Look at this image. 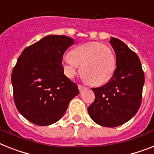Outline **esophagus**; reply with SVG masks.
I'll list each match as a JSON object with an SVG mask.
<instances>
[{"label":"esophagus","mask_w":154,"mask_h":154,"mask_svg":"<svg viewBox=\"0 0 154 154\" xmlns=\"http://www.w3.org/2000/svg\"><path fill=\"white\" fill-rule=\"evenodd\" d=\"M78 89H79L80 92H82L83 90L86 89V87L85 85H78Z\"/></svg>","instance_id":"obj_1"}]
</instances>
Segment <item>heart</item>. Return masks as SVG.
Wrapping results in <instances>:
<instances>
[{"label":"heart","mask_w":154,"mask_h":154,"mask_svg":"<svg viewBox=\"0 0 154 154\" xmlns=\"http://www.w3.org/2000/svg\"><path fill=\"white\" fill-rule=\"evenodd\" d=\"M81 66V76L93 85L107 83L113 77L116 58L112 49L99 42H89L75 47L62 59V66L69 77L76 74Z\"/></svg>","instance_id":"1"}]
</instances>
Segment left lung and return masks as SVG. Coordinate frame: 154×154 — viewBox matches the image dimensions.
Instances as JSON below:
<instances>
[{
    "label": "left lung",
    "mask_w": 154,
    "mask_h": 154,
    "mask_svg": "<svg viewBox=\"0 0 154 154\" xmlns=\"http://www.w3.org/2000/svg\"><path fill=\"white\" fill-rule=\"evenodd\" d=\"M110 43L116 52V72L104 85L92 88L95 100L88 112L97 124L115 127L129 121L139 109L145 77L136 53L118 38H111Z\"/></svg>",
    "instance_id": "left-lung-1"
}]
</instances>
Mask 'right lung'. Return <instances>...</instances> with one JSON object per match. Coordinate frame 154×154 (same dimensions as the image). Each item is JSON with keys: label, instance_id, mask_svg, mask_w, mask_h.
Instances as JSON below:
<instances>
[{"label": "right lung", "instance_id": "add662e5", "mask_svg": "<svg viewBox=\"0 0 154 154\" xmlns=\"http://www.w3.org/2000/svg\"><path fill=\"white\" fill-rule=\"evenodd\" d=\"M73 43L68 36H46L26 47L17 60L12 73L15 104L34 124L48 126L59 120L79 93L62 65L65 51Z\"/></svg>", "mask_w": 154, "mask_h": 154}]
</instances>
